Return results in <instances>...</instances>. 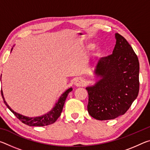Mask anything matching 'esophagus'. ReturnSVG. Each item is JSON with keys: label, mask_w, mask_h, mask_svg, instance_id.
<instances>
[{"label": "esophagus", "mask_w": 150, "mask_h": 150, "mask_svg": "<svg viewBox=\"0 0 150 150\" xmlns=\"http://www.w3.org/2000/svg\"><path fill=\"white\" fill-rule=\"evenodd\" d=\"M75 85L77 87H83L85 85V81L83 79H78L75 82Z\"/></svg>", "instance_id": "34e87169"}]
</instances>
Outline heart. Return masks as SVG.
<instances>
[{
	"label": "heart",
	"instance_id": "obj_1",
	"mask_svg": "<svg viewBox=\"0 0 150 150\" xmlns=\"http://www.w3.org/2000/svg\"><path fill=\"white\" fill-rule=\"evenodd\" d=\"M94 47V45L93 44H89L88 45V47L89 48H93ZM103 52H104V50L101 47H97V49H96V54L98 55V56H100V55H102L103 54Z\"/></svg>",
	"mask_w": 150,
	"mask_h": 150
}]
</instances>
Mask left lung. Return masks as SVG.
<instances>
[{"label":"left lung","instance_id":"1","mask_svg":"<svg viewBox=\"0 0 150 150\" xmlns=\"http://www.w3.org/2000/svg\"><path fill=\"white\" fill-rule=\"evenodd\" d=\"M115 38L112 54L101 58L94 71L100 79L86 88L88 112L96 120H111L124 115L138 95V58L123 36L116 33Z\"/></svg>","mask_w":150,"mask_h":150}]
</instances>
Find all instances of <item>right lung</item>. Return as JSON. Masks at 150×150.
Segmentation results:
<instances>
[{
	"label": "right lung",
	"mask_w": 150,
	"mask_h": 150,
	"mask_svg": "<svg viewBox=\"0 0 150 150\" xmlns=\"http://www.w3.org/2000/svg\"><path fill=\"white\" fill-rule=\"evenodd\" d=\"M11 50V51H12ZM73 88H69L65 91V93H63L62 96H60L57 102L55 103V106L54 108H52V110H50L49 112H47L45 115H43L42 116H38V117H34V118H30L27 117V116H23L22 115H20V114L14 112L12 109L8 105V104L6 103V101L4 100V96H3V93H2V91L1 90V95L2 96V98H3L4 103L8 109L11 110L14 115L16 116L18 119L23 122L24 124H26L28 126H44L47 125H50V124H52L54 123L55 121L57 120V118L59 117L61 115V113H62L63 106H64L65 101L66 100V98L71 91H72Z\"/></svg>",
	"instance_id": "1"
}]
</instances>
